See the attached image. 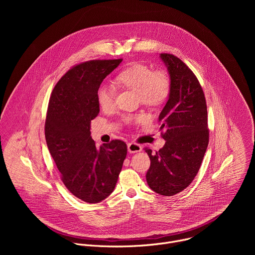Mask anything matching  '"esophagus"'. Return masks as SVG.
I'll return each instance as SVG.
<instances>
[{"label": "esophagus", "mask_w": 255, "mask_h": 255, "mask_svg": "<svg viewBox=\"0 0 255 255\" xmlns=\"http://www.w3.org/2000/svg\"><path fill=\"white\" fill-rule=\"evenodd\" d=\"M127 147H128V152H130V153H137V152L142 151L141 145L138 144V143H135V142L128 143Z\"/></svg>", "instance_id": "1"}]
</instances>
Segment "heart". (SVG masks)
I'll return each mask as SVG.
<instances>
[{
	"label": "heart",
	"instance_id": "heart-1",
	"mask_svg": "<svg viewBox=\"0 0 255 255\" xmlns=\"http://www.w3.org/2000/svg\"><path fill=\"white\" fill-rule=\"evenodd\" d=\"M115 83L123 88L138 92L142 102L149 105H159L168 97L170 92V80L162 70L154 71L150 66L142 63H134L124 68L115 78ZM114 90L106 85L99 87L97 101L99 106L107 110L114 106ZM143 120V116H127L125 120Z\"/></svg>",
	"mask_w": 255,
	"mask_h": 255
}]
</instances>
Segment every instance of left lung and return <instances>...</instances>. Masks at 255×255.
<instances>
[{
    "label": "left lung",
    "instance_id": "1",
    "mask_svg": "<svg viewBox=\"0 0 255 255\" xmlns=\"http://www.w3.org/2000/svg\"><path fill=\"white\" fill-rule=\"evenodd\" d=\"M169 78L168 100L158 117L164 146L152 154L146 173L149 188L174 196L188 188L197 175L209 143L207 105L203 89L189 66L178 57L160 53Z\"/></svg>",
    "mask_w": 255,
    "mask_h": 255
}]
</instances>
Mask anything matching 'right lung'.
Listing matches in <instances>:
<instances>
[{
  "instance_id": "obj_1",
  "label": "right lung",
  "mask_w": 255,
  "mask_h": 255,
  "mask_svg": "<svg viewBox=\"0 0 255 255\" xmlns=\"http://www.w3.org/2000/svg\"><path fill=\"white\" fill-rule=\"evenodd\" d=\"M90 60L70 68L55 85L48 104L45 139L66 189L80 200L95 204L115 189L127 145L112 140L97 148L91 121L99 112L97 91L122 62Z\"/></svg>"
}]
</instances>
